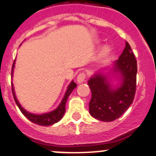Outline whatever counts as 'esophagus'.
I'll use <instances>...</instances> for the list:
<instances>
[{
	"label": "esophagus",
	"instance_id": "34e87169",
	"mask_svg": "<svg viewBox=\"0 0 156 156\" xmlns=\"http://www.w3.org/2000/svg\"><path fill=\"white\" fill-rule=\"evenodd\" d=\"M86 73H80L79 74V75L77 76V82L79 83H83V81L85 80V79H86Z\"/></svg>",
	"mask_w": 156,
	"mask_h": 156
}]
</instances>
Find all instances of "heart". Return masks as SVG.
Wrapping results in <instances>:
<instances>
[{
    "label": "heart",
    "mask_w": 156,
    "mask_h": 156,
    "mask_svg": "<svg viewBox=\"0 0 156 156\" xmlns=\"http://www.w3.org/2000/svg\"><path fill=\"white\" fill-rule=\"evenodd\" d=\"M109 51H110V49H109V48H108V47H107V46L105 47V48H103V50H102V55H107V54L109 52Z\"/></svg>",
    "instance_id": "heart-1"
}]
</instances>
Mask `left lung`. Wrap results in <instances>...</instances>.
<instances>
[{"instance_id":"obj_1","label":"left lung","mask_w":156,"mask_h":156,"mask_svg":"<svg viewBox=\"0 0 156 156\" xmlns=\"http://www.w3.org/2000/svg\"><path fill=\"white\" fill-rule=\"evenodd\" d=\"M113 71L119 73L121 84L112 88L107 76L96 73L88 80L91 90L89 112L98 120L111 122L124 113L133 103L137 85V60L127 42L119 59L114 62Z\"/></svg>"}]
</instances>
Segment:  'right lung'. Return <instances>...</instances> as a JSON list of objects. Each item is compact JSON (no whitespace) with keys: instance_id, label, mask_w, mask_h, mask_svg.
I'll use <instances>...</instances> for the list:
<instances>
[{"instance_id":"right-lung-1","label":"right lung","mask_w":156,"mask_h":156,"mask_svg":"<svg viewBox=\"0 0 156 156\" xmlns=\"http://www.w3.org/2000/svg\"><path fill=\"white\" fill-rule=\"evenodd\" d=\"M14 65H15V62H14L13 65H12V73H13L14 69ZM76 87V83H74L73 81H72L70 83V84L69 85L68 88H67V90L66 92V94H65L64 98H63L62 102L60 103L59 106L56 108L55 110L51 112H48V113L45 114H41V115H36V114L30 113L29 112L26 111L24 108L21 106V105L19 104V102L18 101V100L16 99V94H15V91H14V87L13 85L12 84V94H13V97L15 99V101H16V105H18L19 108L20 109V111L22 112V113L27 117V119L30 121H31L32 122L36 123V124L41 125V126H51V125L55 123V122H58L59 120H61V119L62 118L63 115H64L65 112H66V101L68 99L69 96L70 95V94L72 93V91L74 90V88Z\"/></svg>"}]
</instances>
